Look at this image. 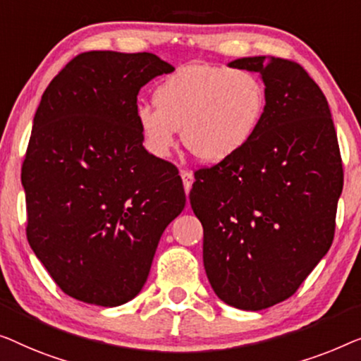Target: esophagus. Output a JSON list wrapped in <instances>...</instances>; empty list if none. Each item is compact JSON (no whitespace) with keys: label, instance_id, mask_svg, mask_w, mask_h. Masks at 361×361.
I'll return each instance as SVG.
<instances>
[{"label":"esophagus","instance_id":"esophagus-1","mask_svg":"<svg viewBox=\"0 0 361 361\" xmlns=\"http://www.w3.org/2000/svg\"><path fill=\"white\" fill-rule=\"evenodd\" d=\"M181 180H183V186H185L186 195H190L192 181H195V176H192V173H190V171H181Z\"/></svg>","mask_w":361,"mask_h":361}]
</instances>
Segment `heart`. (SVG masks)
Wrapping results in <instances>:
<instances>
[{
  "label": "heart",
  "mask_w": 361,
  "mask_h": 361,
  "mask_svg": "<svg viewBox=\"0 0 361 361\" xmlns=\"http://www.w3.org/2000/svg\"><path fill=\"white\" fill-rule=\"evenodd\" d=\"M157 104H139L135 119L150 154L165 157L183 129V144L206 164L231 159L252 139L267 104L255 73L212 65H186L155 91Z\"/></svg>",
  "instance_id": "b5f03b06"
}]
</instances>
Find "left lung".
<instances>
[{
	"label": "left lung",
	"mask_w": 361,
	"mask_h": 361,
	"mask_svg": "<svg viewBox=\"0 0 361 361\" xmlns=\"http://www.w3.org/2000/svg\"><path fill=\"white\" fill-rule=\"evenodd\" d=\"M229 67L260 73L265 111L242 150L196 171L190 201L217 298L262 311L293 296L331 248L343 170L326 96L301 65L262 55Z\"/></svg>",
	"instance_id": "8db88e82"
}]
</instances>
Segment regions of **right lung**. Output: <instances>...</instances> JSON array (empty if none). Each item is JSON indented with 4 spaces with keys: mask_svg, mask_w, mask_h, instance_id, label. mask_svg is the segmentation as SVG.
I'll return each mask as SVG.
<instances>
[{
    "mask_svg": "<svg viewBox=\"0 0 361 361\" xmlns=\"http://www.w3.org/2000/svg\"><path fill=\"white\" fill-rule=\"evenodd\" d=\"M173 70L149 52L80 54L35 111L21 175L27 240L78 301L114 307L134 299L186 204L178 170L144 149L135 119L142 86Z\"/></svg>",
    "mask_w": 361,
    "mask_h": 361,
    "instance_id": "obj_1",
    "label": "right lung"
}]
</instances>
